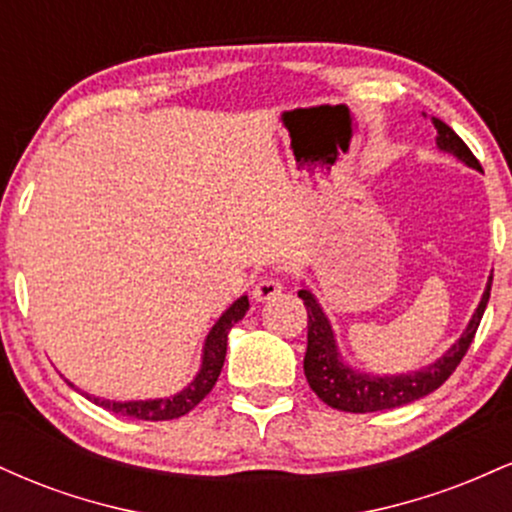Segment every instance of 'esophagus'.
<instances>
[{"instance_id":"esophagus-1","label":"esophagus","mask_w":512,"mask_h":512,"mask_svg":"<svg viewBox=\"0 0 512 512\" xmlns=\"http://www.w3.org/2000/svg\"><path fill=\"white\" fill-rule=\"evenodd\" d=\"M281 291H284V286H281L279 279L264 276L262 281H257L255 289H252V298H255L257 303H267V301H272V298L279 296Z\"/></svg>"}]
</instances>
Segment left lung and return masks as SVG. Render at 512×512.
<instances>
[{"label":"left lung","mask_w":512,"mask_h":512,"mask_svg":"<svg viewBox=\"0 0 512 512\" xmlns=\"http://www.w3.org/2000/svg\"><path fill=\"white\" fill-rule=\"evenodd\" d=\"M431 122L438 132L436 146L443 154L455 156L457 161L464 163V166L481 170L477 158H474L472 151L467 149V144L452 132V127L445 125L438 117H431ZM491 281L493 276H489V281H486L481 301L472 317H469L464 332L455 339V344H452L443 356L419 370L392 375H375L366 373V370L351 368L349 363L344 361L342 351H339L337 334H334L330 317L325 315V310H322L315 293L310 291L308 286H303V289L298 291V298H303L305 310H308V349H305L303 370L305 378H308L310 390H313L327 407L351 411V414L397 409L409 402H416V399L431 395L433 390H438V387L450 378L452 370L460 366L462 356L467 354L469 344H472L474 334H477L481 315H484L486 310V303H489Z\"/></svg>","instance_id":"left-lung-1"}]
</instances>
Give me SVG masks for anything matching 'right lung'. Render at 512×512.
I'll list each match as a JSON object with an SVG mask.
<instances>
[{"instance_id":"obj_1","label":"right lung","mask_w":512,"mask_h":512,"mask_svg":"<svg viewBox=\"0 0 512 512\" xmlns=\"http://www.w3.org/2000/svg\"><path fill=\"white\" fill-rule=\"evenodd\" d=\"M250 310L248 296H240L236 303H231V308H226L221 313L219 320L214 322L207 339H204L202 346V363H199V370L195 378L190 380L180 392L170 397H154V399H127V402H115V399H103L96 395H88V392H81L86 399L96 402L98 407L113 411V414L129 416V419H142V421H170L180 419L187 411H192L202 402L204 397L209 395L211 387L219 380L223 361H226V346H228V332L245 317ZM69 383V380H67ZM76 390L74 383H69Z\"/></svg>"}]
</instances>
